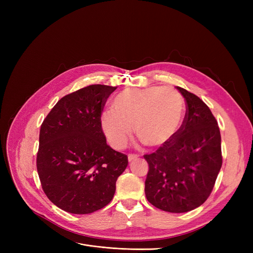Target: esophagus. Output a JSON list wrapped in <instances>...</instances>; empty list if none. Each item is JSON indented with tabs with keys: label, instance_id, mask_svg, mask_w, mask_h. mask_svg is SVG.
<instances>
[{
	"label": "esophagus",
	"instance_id": "esophagus-1",
	"mask_svg": "<svg viewBox=\"0 0 253 253\" xmlns=\"http://www.w3.org/2000/svg\"><path fill=\"white\" fill-rule=\"evenodd\" d=\"M137 157H138V155H136V154H128V156H127L128 162H133V160L137 159Z\"/></svg>",
	"mask_w": 253,
	"mask_h": 253
}]
</instances>
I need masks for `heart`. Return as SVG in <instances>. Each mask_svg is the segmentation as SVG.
Masks as SVG:
<instances>
[{
    "label": "heart",
    "mask_w": 253,
    "mask_h": 253,
    "mask_svg": "<svg viewBox=\"0 0 253 253\" xmlns=\"http://www.w3.org/2000/svg\"><path fill=\"white\" fill-rule=\"evenodd\" d=\"M111 106L113 112L101 115L100 125L109 143L117 150L126 147L132 126L145 145L165 147L178 133L185 113L178 91L158 85L126 88L114 97Z\"/></svg>",
    "instance_id": "heart-1"
}]
</instances>
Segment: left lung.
<instances>
[{"label":"left lung","mask_w":253,"mask_h":253,"mask_svg":"<svg viewBox=\"0 0 253 253\" xmlns=\"http://www.w3.org/2000/svg\"><path fill=\"white\" fill-rule=\"evenodd\" d=\"M186 100L185 119L165 147L143 155L149 164L147 200L172 213L193 210L212 192L223 164L217 121L201 98L176 86Z\"/></svg>","instance_id":"8db88e82"}]
</instances>
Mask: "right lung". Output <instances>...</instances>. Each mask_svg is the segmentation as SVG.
Listing matches in <instances>:
<instances>
[{
  "label": "right lung",
  "mask_w": 253,
  "mask_h": 253,
  "mask_svg": "<svg viewBox=\"0 0 253 253\" xmlns=\"http://www.w3.org/2000/svg\"><path fill=\"white\" fill-rule=\"evenodd\" d=\"M114 86L93 84L61 98L42 122L37 170L48 200L88 214L113 200L127 156L106 143L100 119Z\"/></svg>",
  "instance_id": "obj_1"
}]
</instances>
